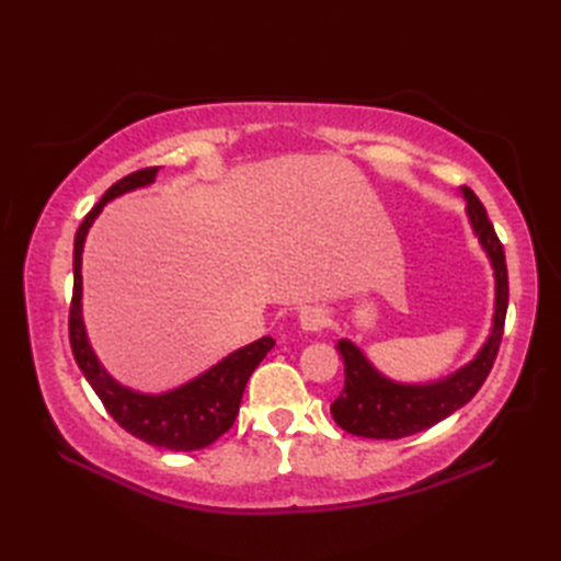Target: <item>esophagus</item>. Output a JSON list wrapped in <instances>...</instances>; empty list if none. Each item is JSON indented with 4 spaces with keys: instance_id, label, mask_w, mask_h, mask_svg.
<instances>
[{
    "instance_id": "34e87169",
    "label": "esophagus",
    "mask_w": 561,
    "mask_h": 561,
    "mask_svg": "<svg viewBox=\"0 0 561 561\" xmlns=\"http://www.w3.org/2000/svg\"><path fill=\"white\" fill-rule=\"evenodd\" d=\"M299 323H301V328L308 330V332H318V330H323V328L330 323V316L325 313V308L308 306V308H301Z\"/></svg>"
}]
</instances>
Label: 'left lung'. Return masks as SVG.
Masks as SVG:
<instances>
[{"instance_id": "1", "label": "left lung", "mask_w": 561, "mask_h": 561, "mask_svg": "<svg viewBox=\"0 0 561 561\" xmlns=\"http://www.w3.org/2000/svg\"><path fill=\"white\" fill-rule=\"evenodd\" d=\"M462 195L468 199L472 229L480 236L486 253H490L496 274V313L492 335L478 354V359L432 386L392 383L366 362V356L352 342L340 340L337 352L344 362V388L335 402L330 404V412L344 432L364 438H404L426 432L440 420H446L448 414L460 410L462 404H468L474 398V392L482 388L486 376H490L504 337L508 270L504 245L499 241L494 224L486 217L480 197L470 187H462Z\"/></svg>"}]
</instances>
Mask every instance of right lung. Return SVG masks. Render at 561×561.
<instances>
[{
  "mask_svg": "<svg viewBox=\"0 0 561 561\" xmlns=\"http://www.w3.org/2000/svg\"><path fill=\"white\" fill-rule=\"evenodd\" d=\"M159 169H139L121 178L115 185L105 190L101 202L93 207L75 236V289H71L69 304V344L75 359L87 376L91 388L96 390L103 408L125 432L147 440L151 446L169 450H199L211 446L221 434L229 432L241 410V398L250 374L265 359V354L274 347L272 337H262L248 347L226 356L224 362L211 366L207 374L190 380L187 386L165 392V396H141V392L127 390L105 374L99 364L91 344L87 340L81 323V250L89 226L99 217L105 202L141 185H149L157 178Z\"/></svg>",
  "mask_w": 561,
  "mask_h": 561,
  "instance_id": "add662e5",
  "label": "right lung"
}]
</instances>
